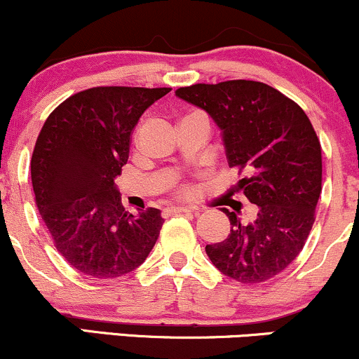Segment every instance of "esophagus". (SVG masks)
<instances>
[{
  "instance_id": "obj_1",
  "label": "esophagus",
  "mask_w": 359,
  "mask_h": 359,
  "mask_svg": "<svg viewBox=\"0 0 359 359\" xmlns=\"http://www.w3.org/2000/svg\"><path fill=\"white\" fill-rule=\"evenodd\" d=\"M184 212H196V209L194 208H170L165 211V214H184Z\"/></svg>"
}]
</instances>
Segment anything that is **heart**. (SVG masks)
<instances>
[{
  "label": "heart",
  "instance_id": "1",
  "mask_svg": "<svg viewBox=\"0 0 359 359\" xmlns=\"http://www.w3.org/2000/svg\"><path fill=\"white\" fill-rule=\"evenodd\" d=\"M192 191H194V189L187 184H180L179 187H177V194H179L180 197H189L192 194Z\"/></svg>",
  "mask_w": 359,
  "mask_h": 359
}]
</instances>
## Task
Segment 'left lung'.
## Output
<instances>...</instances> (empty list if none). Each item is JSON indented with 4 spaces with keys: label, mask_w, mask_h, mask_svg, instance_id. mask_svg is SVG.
<instances>
[{
    "label": "left lung",
    "mask_w": 359,
    "mask_h": 359,
    "mask_svg": "<svg viewBox=\"0 0 359 359\" xmlns=\"http://www.w3.org/2000/svg\"><path fill=\"white\" fill-rule=\"evenodd\" d=\"M175 94L217 123L229 167L246 172L238 187L258 205L257 219L248 224L222 209L231 231L205 246V253L236 282L255 285L273 278L297 258L316 221L323 154L311 119L297 102L258 81L192 84Z\"/></svg>",
    "instance_id": "left-lung-1"
}]
</instances>
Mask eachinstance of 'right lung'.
Segmentation results:
<instances>
[{"label": "right lung", "mask_w": 359, "mask_h": 359, "mask_svg": "<svg viewBox=\"0 0 359 359\" xmlns=\"http://www.w3.org/2000/svg\"><path fill=\"white\" fill-rule=\"evenodd\" d=\"M170 88L100 86L72 94L45 119L32 184L53 245L74 270L116 278L138 269L158 240L163 219L148 208L125 211L114 177L128 162L133 128Z\"/></svg>", "instance_id": "add662e5"}]
</instances>
